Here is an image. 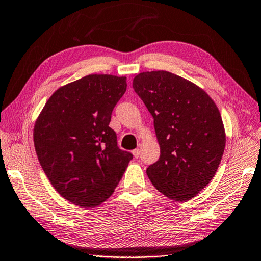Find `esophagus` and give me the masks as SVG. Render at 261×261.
Instances as JSON below:
<instances>
[{
    "label": "esophagus",
    "mask_w": 261,
    "mask_h": 261,
    "mask_svg": "<svg viewBox=\"0 0 261 261\" xmlns=\"http://www.w3.org/2000/svg\"><path fill=\"white\" fill-rule=\"evenodd\" d=\"M132 154H134L135 158H139V155H140V149H139V148L134 149V151H132Z\"/></svg>",
    "instance_id": "34e87169"
}]
</instances>
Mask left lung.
Instances as JSON below:
<instances>
[{"instance_id":"1","label":"left lung","mask_w":261,"mask_h":261,"mask_svg":"<svg viewBox=\"0 0 261 261\" xmlns=\"http://www.w3.org/2000/svg\"><path fill=\"white\" fill-rule=\"evenodd\" d=\"M132 86L154 118L160 145L148 178L169 199H191L214 177L223 155L226 132L218 107L196 84L163 70L138 73Z\"/></svg>"}]
</instances>
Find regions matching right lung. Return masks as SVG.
Returning <instances> with one entry per match:
<instances>
[{
  "instance_id": "1",
  "label": "right lung",
  "mask_w": 261,
  "mask_h": 261,
  "mask_svg": "<svg viewBox=\"0 0 261 261\" xmlns=\"http://www.w3.org/2000/svg\"><path fill=\"white\" fill-rule=\"evenodd\" d=\"M126 77L88 74L53 93L35 121L39 162L64 199L96 207L112 196L132 159L109 127Z\"/></svg>"
}]
</instances>
